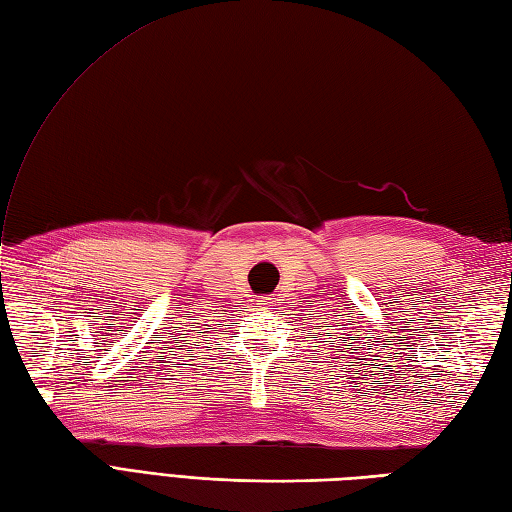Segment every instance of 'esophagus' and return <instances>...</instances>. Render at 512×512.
<instances>
[{
  "label": "esophagus",
  "mask_w": 512,
  "mask_h": 512,
  "mask_svg": "<svg viewBox=\"0 0 512 512\" xmlns=\"http://www.w3.org/2000/svg\"><path fill=\"white\" fill-rule=\"evenodd\" d=\"M265 299H267V304H273L271 299H276V297H263V299H260V302H265Z\"/></svg>",
  "instance_id": "34e87169"
}]
</instances>
